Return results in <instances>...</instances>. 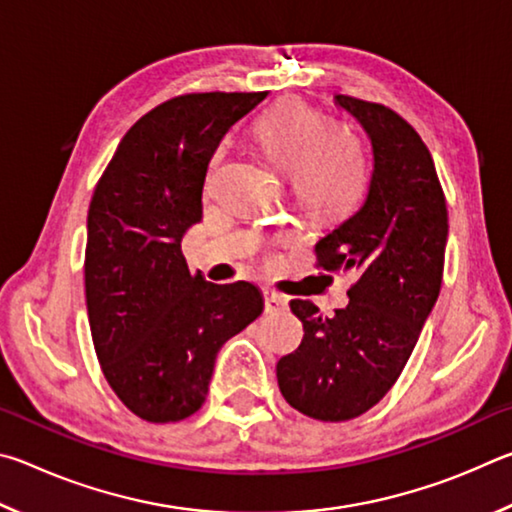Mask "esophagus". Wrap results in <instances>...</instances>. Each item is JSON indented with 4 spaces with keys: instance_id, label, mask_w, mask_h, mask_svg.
Wrapping results in <instances>:
<instances>
[{
    "instance_id": "esophagus-1",
    "label": "esophagus",
    "mask_w": 512,
    "mask_h": 512,
    "mask_svg": "<svg viewBox=\"0 0 512 512\" xmlns=\"http://www.w3.org/2000/svg\"><path fill=\"white\" fill-rule=\"evenodd\" d=\"M287 298L280 296V293H273V291H264V309L266 314H277V311H284L287 309Z\"/></svg>"
}]
</instances>
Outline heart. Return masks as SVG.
Wrapping results in <instances>:
<instances>
[{"instance_id":"heart-1","label":"heart","mask_w":512,"mask_h":512,"mask_svg":"<svg viewBox=\"0 0 512 512\" xmlns=\"http://www.w3.org/2000/svg\"><path fill=\"white\" fill-rule=\"evenodd\" d=\"M255 137L275 169L293 178L300 201L311 210H345L366 187L361 142L341 128L329 131L327 117L307 103L289 99L268 108L257 119Z\"/></svg>"}]
</instances>
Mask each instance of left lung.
Listing matches in <instances>:
<instances>
[{
	"label": "left lung",
	"instance_id": "1",
	"mask_svg": "<svg viewBox=\"0 0 512 512\" xmlns=\"http://www.w3.org/2000/svg\"><path fill=\"white\" fill-rule=\"evenodd\" d=\"M334 106L359 121L372 171L359 210L320 237L316 253L325 271H354L357 282L334 316L291 300L305 336L277 361L284 400L323 422L357 418L391 391L438 300L449 230L420 135L377 103L339 94Z\"/></svg>",
	"mask_w": 512,
	"mask_h": 512
}]
</instances>
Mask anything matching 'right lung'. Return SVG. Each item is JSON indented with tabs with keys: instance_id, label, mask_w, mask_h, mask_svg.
<instances>
[{
	"instance_id": "1",
	"label": "right lung",
	"mask_w": 512,
	"mask_h": 512,
	"mask_svg": "<svg viewBox=\"0 0 512 512\" xmlns=\"http://www.w3.org/2000/svg\"><path fill=\"white\" fill-rule=\"evenodd\" d=\"M266 92L187 94L124 135L94 189L85 300L94 350L117 397L149 422L201 409L216 354L264 311L255 284L192 275L185 232L203 219L207 164Z\"/></svg>"
}]
</instances>
